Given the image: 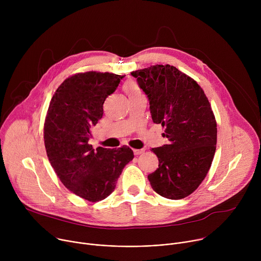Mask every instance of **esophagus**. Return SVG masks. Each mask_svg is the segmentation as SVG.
Here are the masks:
<instances>
[{
	"label": "esophagus",
	"instance_id": "1",
	"mask_svg": "<svg viewBox=\"0 0 261 261\" xmlns=\"http://www.w3.org/2000/svg\"><path fill=\"white\" fill-rule=\"evenodd\" d=\"M133 153H134V155H140V154L144 153V150L143 148H141V150H133Z\"/></svg>",
	"mask_w": 261,
	"mask_h": 261
}]
</instances>
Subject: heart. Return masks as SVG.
<instances>
[{
	"label": "heart",
	"mask_w": 261,
	"mask_h": 261,
	"mask_svg": "<svg viewBox=\"0 0 261 261\" xmlns=\"http://www.w3.org/2000/svg\"><path fill=\"white\" fill-rule=\"evenodd\" d=\"M126 92L128 93L129 97H133V96L141 94V91L139 90V88L134 84H128L126 86Z\"/></svg>",
	"instance_id": "1"
}]
</instances>
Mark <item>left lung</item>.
Listing matches in <instances>:
<instances>
[{"label": "left lung", "mask_w": 261, "mask_h": 261, "mask_svg": "<svg viewBox=\"0 0 261 261\" xmlns=\"http://www.w3.org/2000/svg\"><path fill=\"white\" fill-rule=\"evenodd\" d=\"M150 101L153 122L165 127L168 144L152 148L159 167L147 175L153 190L168 199L193 193L212 165L217 123L200 86L173 66L155 65L133 71Z\"/></svg>", "instance_id": "obj_1"}]
</instances>
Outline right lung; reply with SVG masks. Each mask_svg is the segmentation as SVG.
<instances>
[{
    "label": "right lung",
    "mask_w": 261,
    "mask_h": 261,
    "mask_svg": "<svg viewBox=\"0 0 261 261\" xmlns=\"http://www.w3.org/2000/svg\"><path fill=\"white\" fill-rule=\"evenodd\" d=\"M125 75L90 71L65 80L51 98L44 123L48 160L65 187L89 201L114 192L124 167L134 158L128 146L89 144L91 127L103 116V103Z\"/></svg>",
    "instance_id": "right-lung-1"
}]
</instances>
